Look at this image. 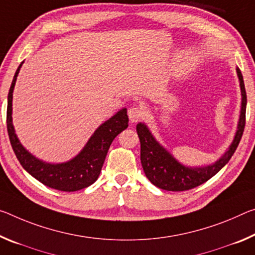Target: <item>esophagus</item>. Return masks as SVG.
Instances as JSON below:
<instances>
[{
	"label": "esophagus",
	"mask_w": 255,
	"mask_h": 255,
	"mask_svg": "<svg viewBox=\"0 0 255 255\" xmlns=\"http://www.w3.org/2000/svg\"><path fill=\"white\" fill-rule=\"evenodd\" d=\"M144 115L143 110L138 107H131L128 109V117L130 123H137Z\"/></svg>",
	"instance_id": "esophagus-1"
}]
</instances>
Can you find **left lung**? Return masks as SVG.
I'll use <instances>...</instances> for the list:
<instances>
[{"instance_id":"8db88e82","label":"left lung","mask_w":255,"mask_h":255,"mask_svg":"<svg viewBox=\"0 0 255 255\" xmlns=\"http://www.w3.org/2000/svg\"><path fill=\"white\" fill-rule=\"evenodd\" d=\"M236 71L238 79H240L242 93L240 120H238L235 137H234L229 148L215 163L205 165V167H186L178 162L162 145L157 142L146 125L143 123L137 124L136 130L140 140V162H142L143 170L148 180L156 187L172 192L188 191V189L200 186L212 178L228 163L241 142L245 127L246 92L243 75L238 68H236Z\"/></svg>"}]
</instances>
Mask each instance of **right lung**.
Here are the masks:
<instances>
[{
	"label": "right lung",
	"mask_w": 255,
	"mask_h": 255,
	"mask_svg": "<svg viewBox=\"0 0 255 255\" xmlns=\"http://www.w3.org/2000/svg\"><path fill=\"white\" fill-rule=\"evenodd\" d=\"M21 62L15 71L7 94L6 127L11 146L20 164L34 178L47 187L62 192H75L92 185L99 178L107 153L113 139L128 127L127 109L120 111L103 123L91 136L84 148L74 159L63 163H47L30 154L22 146L15 135L12 124V93L17 76L22 66Z\"/></svg>",
	"instance_id": "obj_1"
}]
</instances>
